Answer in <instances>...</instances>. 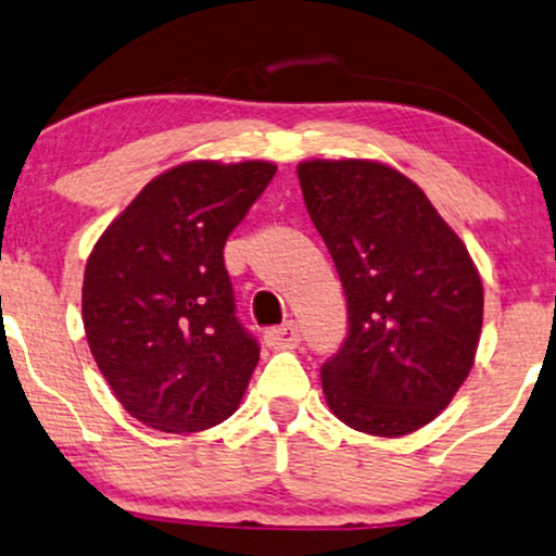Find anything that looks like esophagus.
Here are the masks:
<instances>
[{"label": "esophagus", "mask_w": 556, "mask_h": 556, "mask_svg": "<svg viewBox=\"0 0 556 556\" xmlns=\"http://www.w3.org/2000/svg\"><path fill=\"white\" fill-rule=\"evenodd\" d=\"M264 343L269 349H294L300 343L298 323H285V326L271 328L264 333Z\"/></svg>", "instance_id": "obj_1"}]
</instances>
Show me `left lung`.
I'll list each match as a JSON object with an SVG mask.
<instances>
[{"label":"left lung","mask_w":556,"mask_h":556,"mask_svg":"<svg viewBox=\"0 0 556 556\" xmlns=\"http://www.w3.org/2000/svg\"><path fill=\"white\" fill-rule=\"evenodd\" d=\"M298 177L349 305V336L323 364L333 416L371 435L418 431L475 364L482 279L424 189L367 159L302 161Z\"/></svg>","instance_id":"8db88e82"}]
</instances>
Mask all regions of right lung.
Listing matches in <instances>:
<instances>
[{
  "label": "right lung",
  "mask_w": 556,
  "mask_h": 556,
  "mask_svg": "<svg viewBox=\"0 0 556 556\" xmlns=\"http://www.w3.org/2000/svg\"><path fill=\"white\" fill-rule=\"evenodd\" d=\"M274 174L269 161H187L140 189L91 249L84 330L140 424L205 431L241 403L258 343L236 318L223 249Z\"/></svg>",
  "instance_id": "1"
}]
</instances>
